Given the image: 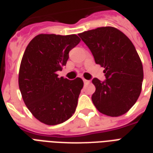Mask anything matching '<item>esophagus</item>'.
<instances>
[{"label":"esophagus","instance_id":"esophagus-1","mask_svg":"<svg viewBox=\"0 0 153 153\" xmlns=\"http://www.w3.org/2000/svg\"><path fill=\"white\" fill-rule=\"evenodd\" d=\"M83 81H84V83L85 85H88L90 83V81H88V80H85V79H84V80H83Z\"/></svg>","mask_w":153,"mask_h":153}]
</instances>
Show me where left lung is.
Masks as SVG:
<instances>
[{
  "label": "left lung",
  "mask_w": 153,
  "mask_h": 153,
  "mask_svg": "<svg viewBox=\"0 0 153 153\" xmlns=\"http://www.w3.org/2000/svg\"><path fill=\"white\" fill-rule=\"evenodd\" d=\"M90 49L97 64L103 67L106 80L94 78L91 97L102 114L118 117L136 102L142 90V62L130 39L120 30L102 27L78 34Z\"/></svg>",
  "instance_id": "1"
}]
</instances>
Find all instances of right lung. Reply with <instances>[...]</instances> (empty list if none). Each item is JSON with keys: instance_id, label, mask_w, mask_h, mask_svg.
<instances>
[{"instance_id": "1", "label": "right lung", "mask_w": 153, "mask_h": 153, "mask_svg": "<svg viewBox=\"0 0 153 153\" xmlns=\"http://www.w3.org/2000/svg\"><path fill=\"white\" fill-rule=\"evenodd\" d=\"M77 36L40 34L27 45L20 64L19 85L23 100L38 121L49 126L71 117L83 87L80 77H58L69 58V51L79 44Z\"/></svg>"}]
</instances>
